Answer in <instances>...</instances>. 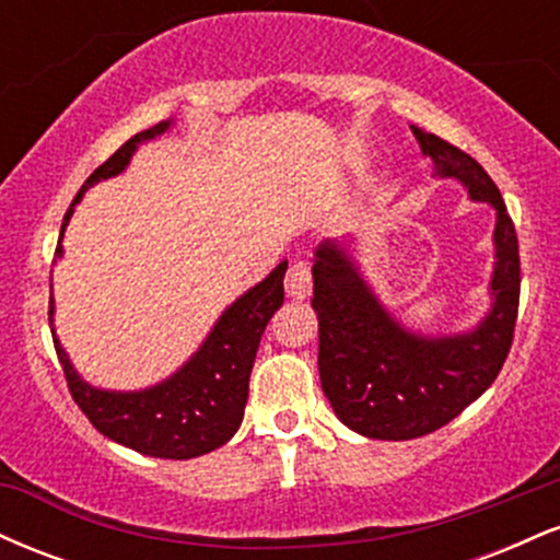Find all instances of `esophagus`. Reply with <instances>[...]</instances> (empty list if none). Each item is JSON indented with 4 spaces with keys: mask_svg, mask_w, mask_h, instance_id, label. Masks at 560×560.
I'll return each mask as SVG.
<instances>
[{
    "mask_svg": "<svg viewBox=\"0 0 560 560\" xmlns=\"http://www.w3.org/2000/svg\"><path fill=\"white\" fill-rule=\"evenodd\" d=\"M284 289L292 300H305L313 289V276H311V262L305 260H294L289 266L287 279H284Z\"/></svg>",
    "mask_w": 560,
    "mask_h": 560,
    "instance_id": "esophagus-1",
    "label": "esophagus"
}]
</instances>
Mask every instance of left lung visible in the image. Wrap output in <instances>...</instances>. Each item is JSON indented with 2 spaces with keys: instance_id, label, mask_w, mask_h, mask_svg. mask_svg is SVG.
I'll use <instances>...</instances> for the list:
<instances>
[{
  "instance_id": "8db88e82",
  "label": "left lung",
  "mask_w": 560,
  "mask_h": 560,
  "mask_svg": "<svg viewBox=\"0 0 560 560\" xmlns=\"http://www.w3.org/2000/svg\"><path fill=\"white\" fill-rule=\"evenodd\" d=\"M436 178L464 184L494 210L490 311L453 334L408 329L378 300L355 260V236L320 242L313 262L318 374L337 419L369 440H416L453 421L494 382L511 350L518 313V240L487 171L458 147L410 126Z\"/></svg>"
}]
</instances>
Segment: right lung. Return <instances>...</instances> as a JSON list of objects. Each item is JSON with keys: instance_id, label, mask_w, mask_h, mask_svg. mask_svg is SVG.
Wrapping results in <instances>:
<instances>
[{"instance_id": "1", "label": "right lung", "mask_w": 560, "mask_h": 560, "mask_svg": "<svg viewBox=\"0 0 560 560\" xmlns=\"http://www.w3.org/2000/svg\"><path fill=\"white\" fill-rule=\"evenodd\" d=\"M171 126L173 118L160 120L158 126L131 137L86 178L62 218L55 260L62 258V236H66L75 205L83 199V191L105 178L120 176L131 163L133 152L144 141L168 133ZM284 273L287 260L279 262L260 284L231 302L218 316L202 345L191 352L189 361L182 363V369L173 371L168 378L144 389L126 392L94 387L75 371L66 347L55 334V298H49V326H52L55 350L66 371L70 395L96 432L150 458L189 460L226 445L244 419L249 374H253L262 331L284 302Z\"/></svg>"}]
</instances>
